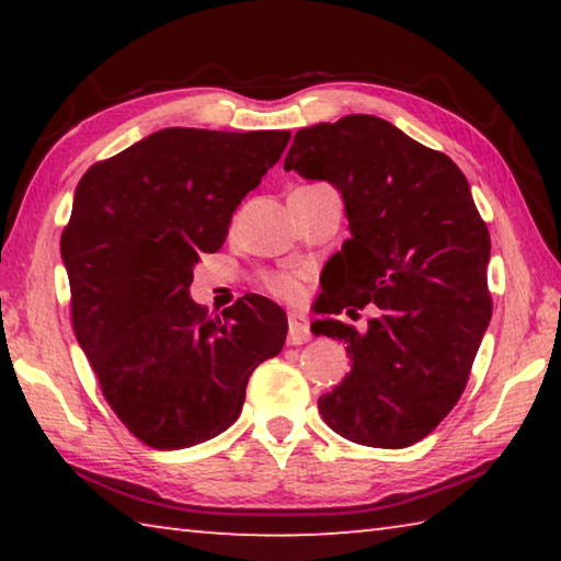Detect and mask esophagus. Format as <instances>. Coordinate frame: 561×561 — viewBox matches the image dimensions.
<instances>
[{
	"label": "esophagus",
	"mask_w": 561,
	"mask_h": 561,
	"mask_svg": "<svg viewBox=\"0 0 561 561\" xmlns=\"http://www.w3.org/2000/svg\"><path fill=\"white\" fill-rule=\"evenodd\" d=\"M309 339H311V331H309L307 319L297 314V311H291L289 314V344L299 346V344H307Z\"/></svg>",
	"instance_id": "esophagus-1"
}]
</instances>
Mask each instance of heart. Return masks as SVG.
<instances>
[{
  "label": "heart",
  "instance_id": "b5f03b06",
  "mask_svg": "<svg viewBox=\"0 0 561 561\" xmlns=\"http://www.w3.org/2000/svg\"><path fill=\"white\" fill-rule=\"evenodd\" d=\"M264 289L284 301H297L304 294V274L299 272H272L264 274Z\"/></svg>",
  "mask_w": 561,
  "mask_h": 561
}]
</instances>
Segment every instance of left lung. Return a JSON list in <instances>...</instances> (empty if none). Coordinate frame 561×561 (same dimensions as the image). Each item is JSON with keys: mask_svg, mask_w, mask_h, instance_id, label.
<instances>
[{"mask_svg": "<svg viewBox=\"0 0 561 561\" xmlns=\"http://www.w3.org/2000/svg\"><path fill=\"white\" fill-rule=\"evenodd\" d=\"M284 170L327 180L346 205L351 237L331 257L321 314L378 309L364 334L336 319L311 324L351 358L319 413L346 440L408 448L458 403L492 317L490 232L468 180L445 153L364 113L301 128Z\"/></svg>", "mask_w": 561, "mask_h": 561, "instance_id": "left-lung-1", "label": "left lung"}]
</instances>
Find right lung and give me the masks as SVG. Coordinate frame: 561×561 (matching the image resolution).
<instances>
[{
  "label": "right lung",
  "instance_id": "right-lung-1",
  "mask_svg": "<svg viewBox=\"0 0 561 561\" xmlns=\"http://www.w3.org/2000/svg\"><path fill=\"white\" fill-rule=\"evenodd\" d=\"M289 138L163 128L79 180L61 234L73 331L113 413L150 448L230 428L252 371L284 346L287 317L274 301L254 294L213 319L190 284Z\"/></svg>",
  "mask_w": 561,
  "mask_h": 561
}]
</instances>
